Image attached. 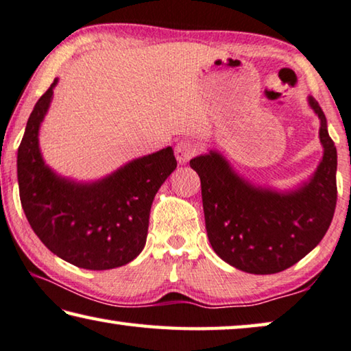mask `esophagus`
<instances>
[{
  "instance_id": "obj_1",
  "label": "esophagus",
  "mask_w": 351,
  "mask_h": 351,
  "mask_svg": "<svg viewBox=\"0 0 351 351\" xmlns=\"http://www.w3.org/2000/svg\"><path fill=\"white\" fill-rule=\"evenodd\" d=\"M197 152H198V147L191 141H181L178 142L175 147V156L180 162H187L189 159L197 154Z\"/></svg>"
}]
</instances>
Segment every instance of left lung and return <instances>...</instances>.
Wrapping results in <instances>:
<instances>
[{"label": "left lung", "mask_w": 351, "mask_h": 351, "mask_svg": "<svg viewBox=\"0 0 351 351\" xmlns=\"http://www.w3.org/2000/svg\"><path fill=\"white\" fill-rule=\"evenodd\" d=\"M320 119L324 159L308 184L291 193L253 187L210 152L191 160L202 181L206 231L225 263L254 275L278 274L317 247L336 209L337 152L328 134L319 103L309 98Z\"/></svg>", "instance_id": "left-lung-1"}]
</instances>
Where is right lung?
<instances>
[{
  "label": "right lung",
  "instance_id": "1",
  "mask_svg": "<svg viewBox=\"0 0 351 351\" xmlns=\"http://www.w3.org/2000/svg\"><path fill=\"white\" fill-rule=\"evenodd\" d=\"M56 82L34 106L19 147L21 206L37 237L66 263L87 270L121 267L145 247L154 195L178 165L173 149L143 156L92 184L58 178L38 149V126Z\"/></svg>",
  "mask_w": 351,
  "mask_h": 351
}]
</instances>
